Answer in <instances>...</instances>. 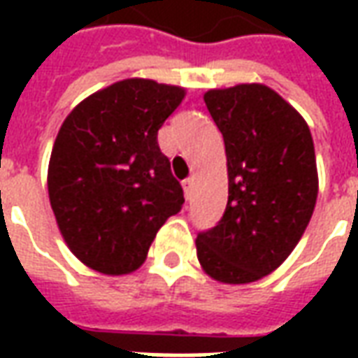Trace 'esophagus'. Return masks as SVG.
Returning <instances> with one entry per match:
<instances>
[{"instance_id": "obj_1", "label": "esophagus", "mask_w": 358, "mask_h": 358, "mask_svg": "<svg viewBox=\"0 0 358 358\" xmlns=\"http://www.w3.org/2000/svg\"><path fill=\"white\" fill-rule=\"evenodd\" d=\"M184 192H186V197H189L192 195V187H194V176H189V178H186L184 182Z\"/></svg>"}]
</instances>
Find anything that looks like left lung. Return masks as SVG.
<instances>
[{
  "label": "left lung",
  "mask_w": 358,
  "mask_h": 358,
  "mask_svg": "<svg viewBox=\"0 0 358 358\" xmlns=\"http://www.w3.org/2000/svg\"><path fill=\"white\" fill-rule=\"evenodd\" d=\"M224 138L228 203L220 222L197 234L205 274L249 284L289 257L313 217L318 172L305 118L264 84L203 95Z\"/></svg>",
  "instance_id": "1"
}]
</instances>
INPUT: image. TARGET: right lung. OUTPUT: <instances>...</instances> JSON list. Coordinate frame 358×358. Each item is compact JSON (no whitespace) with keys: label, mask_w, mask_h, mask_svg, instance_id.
<instances>
[{"label":"right lung","mask_w":358,"mask_h":358,"mask_svg":"<svg viewBox=\"0 0 358 358\" xmlns=\"http://www.w3.org/2000/svg\"><path fill=\"white\" fill-rule=\"evenodd\" d=\"M186 90L128 78L95 92L61 124L48 169L59 232L73 255L107 276L138 270L184 192L157 132Z\"/></svg>","instance_id":"1"}]
</instances>
